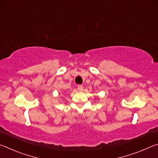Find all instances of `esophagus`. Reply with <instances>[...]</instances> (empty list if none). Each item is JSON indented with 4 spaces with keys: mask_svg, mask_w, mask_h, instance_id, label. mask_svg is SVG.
Masks as SVG:
<instances>
[{
    "mask_svg": "<svg viewBox=\"0 0 158 158\" xmlns=\"http://www.w3.org/2000/svg\"><path fill=\"white\" fill-rule=\"evenodd\" d=\"M77 89H78L79 91H83L84 90V86L82 85H79L78 87H77Z\"/></svg>",
    "mask_w": 158,
    "mask_h": 158,
    "instance_id": "obj_1",
    "label": "esophagus"
}]
</instances>
